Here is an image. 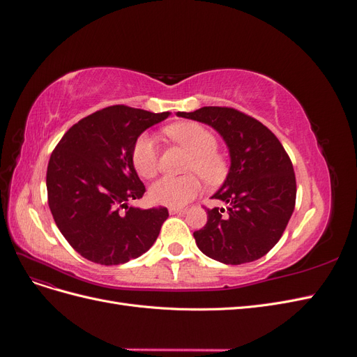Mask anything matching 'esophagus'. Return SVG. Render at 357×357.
Returning <instances> with one entry per match:
<instances>
[{"label":"esophagus","instance_id":"1","mask_svg":"<svg viewBox=\"0 0 357 357\" xmlns=\"http://www.w3.org/2000/svg\"><path fill=\"white\" fill-rule=\"evenodd\" d=\"M183 213H186V208H176V207L169 208V214H183Z\"/></svg>","mask_w":357,"mask_h":357}]
</instances>
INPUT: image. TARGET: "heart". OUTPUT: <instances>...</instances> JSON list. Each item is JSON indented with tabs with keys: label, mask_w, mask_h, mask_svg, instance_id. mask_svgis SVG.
<instances>
[{
	"label": "heart",
	"mask_w": 357,
	"mask_h": 357,
	"mask_svg": "<svg viewBox=\"0 0 357 357\" xmlns=\"http://www.w3.org/2000/svg\"><path fill=\"white\" fill-rule=\"evenodd\" d=\"M165 134L176 143L190 152L186 172H198L208 183H220L228 165L218 149V139L208 128L197 122H180L165 128ZM132 165L143 178H152L159 169L158 144L153 135L147 132L139 135L132 147ZM201 192V181L197 176L185 177H162L150 188V199L168 207H183Z\"/></svg>",
	"instance_id": "obj_1"
}]
</instances>
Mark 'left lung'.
<instances>
[{
	"instance_id": "8db88e82",
	"label": "left lung",
	"mask_w": 357,
	"mask_h": 357,
	"mask_svg": "<svg viewBox=\"0 0 357 357\" xmlns=\"http://www.w3.org/2000/svg\"><path fill=\"white\" fill-rule=\"evenodd\" d=\"M177 116L213 126L231 155L228 177L211 197L226 208H207V223L193 232L197 245L226 265L257 261L282 238L295 210L296 180L284 147L265 125L231 107Z\"/></svg>"
}]
</instances>
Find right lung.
Segmentation results:
<instances>
[{
  "instance_id": "1",
  "label": "right lung",
  "mask_w": 357,
  "mask_h": 357,
  "mask_svg": "<svg viewBox=\"0 0 357 357\" xmlns=\"http://www.w3.org/2000/svg\"><path fill=\"white\" fill-rule=\"evenodd\" d=\"M168 116L128 105L105 107L73 125L52 152L49 207L61 234L88 261L125 264L156 241L168 210L128 207V201L146 192L131 153L142 132Z\"/></svg>"
}]
</instances>
